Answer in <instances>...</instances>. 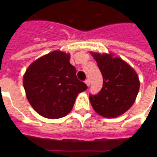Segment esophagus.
Returning a JSON list of instances; mask_svg holds the SVG:
<instances>
[{"label": "esophagus", "mask_w": 157, "mask_h": 157, "mask_svg": "<svg viewBox=\"0 0 157 157\" xmlns=\"http://www.w3.org/2000/svg\"><path fill=\"white\" fill-rule=\"evenodd\" d=\"M85 83H86V86H90V80H89V79H87V80H85Z\"/></svg>", "instance_id": "esophagus-1"}]
</instances>
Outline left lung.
Listing matches in <instances>:
<instances>
[{
  "label": "left lung",
  "mask_w": 157,
  "mask_h": 157,
  "mask_svg": "<svg viewBox=\"0 0 157 157\" xmlns=\"http://www.w3.org/2000/svg\"><path fill=\"white\" fill-rule=\"evenodd\" d=\"M103 77L102 90L90 95L96 113L105 118H116L132 106L140 88L138 76L128 63L112 54L91 52Z\"/></svg>",
  "instance_id": "1"
}]
</instances>
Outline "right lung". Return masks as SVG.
Returning <instances> with one entry per match:
<instances>
[{
	"label": "right lung",
	"instance_id": "obj_1",
	"mask_svg": "<svg viewBox=\"0 0 157 157\" xmlns=\"http://www.w3.org/2000/svg\"><path fill=\"white\" fill-rule=\"evenodd\" d=\"M76 72L69 54L61 51L50 52L32 63L23 76V86L34 110L51 119L67 115L77 95L87 89Z\"/></svg>",
	"mask_w": 157,
	"mask_h": 157
}]
</instances>
